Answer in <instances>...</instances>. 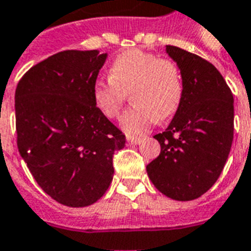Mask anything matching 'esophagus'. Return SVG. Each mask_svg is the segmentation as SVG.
<instances>
[{"mask_svg": "<svg viewBox=\"0 0 251 251\" xmlns=\"http://www.w3.org/2000/svg\"><path fill=\"white\" fill-rule=\"evenodd\" d=\"M128 143L129 145H139V143H142V139L140 138H128Z\"/></svg>", "mask_w": 251, "mask_h": 251, "instance_id": "esophagus-1", "label": "esophagus"}]
</instances>
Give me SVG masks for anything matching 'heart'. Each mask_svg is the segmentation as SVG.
<instances>
[{"label":"heart","mask_w":251,"mask_h":251,"mask_svg":"<svg viewBox=\"0 0 251 251\" xmlns=\"http://www.w3.org/2000/svg\"><path fill=\"white\" fill-rule=\"evenodd\" d=\"M135 104L122 117L128 135H142L152 124L176 115L184 96V82L173 60L142 50H129L109 67L108 79H97L92 88L96 108L108 119L119 116L127 94Z\"/></svg>","instance_id":"b5f03b06"}]
</instances>
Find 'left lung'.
Returning <instances> with one entry per match:
<instances>
[{"mask_svg": "<svg viewBox=\"0 0 251 251\" xmlns=\"http://www.w3.org/2000/svg\"><path fill=\"white\" fill-rule=\"evenodd\" d=\"M166 52L177 63L184 96L173 120L154 138L161 152L146 169L165 196L189 201L219 178L234 138V97L219 70L201 56L176 46Z\"/></svg>", "mask_w": 251, "mask_h": 251, "instance_id": "obj_1", "label": "left lung"}]
</instances>
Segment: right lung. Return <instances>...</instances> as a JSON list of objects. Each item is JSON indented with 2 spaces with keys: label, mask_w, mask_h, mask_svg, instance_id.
Here are the masks:
<instances>
[{
  "label": "right lung",
  "mask_w": 251,
  "mask_h": 251,
  "mask_svg": "<svg viewBox=\"0 0 251 251\" xmlns=\"http://www.w3.org/2000/svg\"><path fill=\"white\" fill-rule=\"evenodd\" d=\"M106 54L67 50L21 77L15 96L17 147L39 186L67 207L104 196L126 135L94 105L92 88Z\"/></svg>",
  "instance_id": "right-lung-1"
}]
</instances>
